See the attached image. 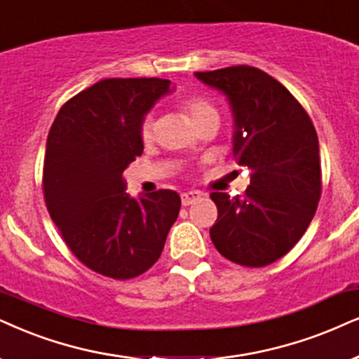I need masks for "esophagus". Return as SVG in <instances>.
Returning a JSON list of instances; mask_svg holds the SVG:
<instances>
[{"instance_id": "34e87169", "label": "esophagus", "mask_w": 359, "mask_h": 359, "mask_svg": "<svg viewBox=\"0 0 359 359\" xmlns=\"http://www.w3.org/2000/svg\"><path fill=\"white\" fill-rule=\"evenodd\" d=\"M202 197V194L198 192V190H189V192H184L182 195H180V201H182V205H190V203L197 202L198 198Z\"/></svg>"}]
</instances>
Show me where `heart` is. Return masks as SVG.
I'll return each instance as SVG.
<instances>
[{
  "mask_svg": "<svg viewBox=\"0 0 359 359\" xmlns=\"http://www.w3.org/2000/svg\"><path fill=\"white\" fill-rule=\"evenodd\" d=\"M182 107L184 111L187 112V116L190 117V121L194 122V126H201V124H205V122H217L219 124L220 121V114H219V109L210 101H207V99L203 97H190V99H185L182 102ZM140 137L144 140H149L152 137V121L151 117H147L146 121L142 122V126H140Z\"/></svg>",
  "mask_w": 359,
  "mask_h": 359,
  "instance_id": "b5f03b06",
  "label": "heart"
}]
</instances>
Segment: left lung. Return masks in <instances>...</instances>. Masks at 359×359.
I'll list each match as a JSON object with an SVG mask.
<instances>
[{
	"mask_svg": "<svg viewBox=\"0 0 359 359\" xmlns=\"http://www.w3.org/2000/svg\"><path fill=\"white\" fill-rule=\"evenodd\" d=\"M195 78L226 97L233 116V156L252 170L242 197L210 194L219 210L212 242L238 265H270L297 245L318 207L315 126L290 90L257 67H224L195 72Z\"/></svg>",
	"mask_w": 359,
	"mask_h": 359,
	"instance_id": "8db88e82",
	"label": "left lung"
}]
</instances>
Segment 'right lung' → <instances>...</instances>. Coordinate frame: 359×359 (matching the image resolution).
Masks as SVG:
<instances>
[{"mask_svg":"<svg viewBox=\"0 0 359 359\" xmlns=\"http://www.w3.org/2000/svg\"><path fill=\"white\" fill-rule=\"evenodd\" d=\"M169 93V79H102L59 109L48 134V212L71 252L104 276L129 280L147 271L179 217L174 190L134 198L122 179L144 151V116Z\"/></svg>","mask_w":359,"mask_h":359,"instance_id":"add662e5","label":"right lung"}]
</instances>
